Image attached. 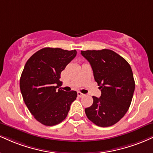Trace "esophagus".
<instances>
[{
    "mask_svg": "<svg viewBox=\"0 0 153 153\" xmlns=\"http://www.w3.org/2000/svg\"><path fill=\"white\" fill-rule=\"evenodd\" d=\"M84 95H85L83 94V93H80V92H78V97H83Z\"/></svg>",
    "mask_w": 153,
    "mask_h": 153,
    "instance_id": "esophagus-1",
    "label": "esophagus"
}]
</instances>
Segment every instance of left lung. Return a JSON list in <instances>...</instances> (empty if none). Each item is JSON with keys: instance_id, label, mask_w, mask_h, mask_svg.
Returning <instances> with one entry per match:
<instances>
[{"instance_id": "8db88e82", "label": "left lung", "mask_w": 153, "mask_h": 153, "mask_svg": "<svg viewBox=\"0 0 153 153\" xmlns=\"http://www.w3.org/2000/svg\"><path fill=\"white\" fill-rule=\"evenodd\" d=\"M80 53L91 64L101 91V96H93V105L85 109L86 116L97 126H113L131 104L135 86L131 67L111 50H88Z\"/></svg>"}]
</instances>
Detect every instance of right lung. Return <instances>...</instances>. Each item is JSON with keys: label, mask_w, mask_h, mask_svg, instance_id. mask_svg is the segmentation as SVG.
I'll return each instance as SVG.
<instances>
[{"label": "right lung", "mask_w": 153, "mask_h": 153, "mask_svg": "<svg viewBox=\"0 0 153 153\" xmlns=\"http://www.w3.org/2000/svg\"><path fill=\"white\" fill-rule=\"evenodd\" d=\"M75 50L44 48L27 60L20 79V88L29 111L38 122L53 126L68 113L77 92L60 88V73L76 56Z\"/></svg>", "instance_id": "add662e5"}]
</instances>
